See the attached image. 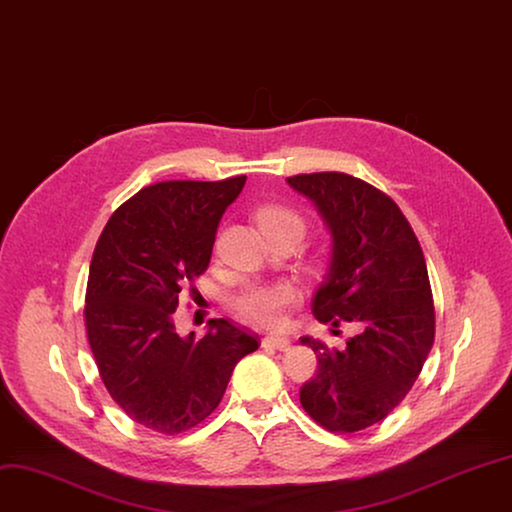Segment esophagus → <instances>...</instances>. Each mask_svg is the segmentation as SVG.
<instances>
[{"mask_svg": "<svg viewBox=\"0 0 512 512\" xmlns=\"http://www.w3.org/2000/svg\"><path fill=\"white\" fill-rule=\"evenodd\" d=\"M261 346L263 348H276V350H287L291 346V342L287 337L282 335H266L261 339Z\"/></svg>", "mask_w": 512, "mask_h": 512, "instance_id": "obj_1", "label": "esophagus"}]
</instances>
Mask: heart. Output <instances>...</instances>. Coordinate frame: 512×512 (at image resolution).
Wrapping results in <instances>:
<instances>
[{
	"label": "heart",
	"instance_id": "b5f03b06",
	"mask_svg": "<svg viewBox=\"0 0 512 512\" xmlns=\"http://www.w3.org/2000/svg\"><path fill=\"white\" fill-rule=\"evenodd\" d=\"M257 223L266 236L280 232L304 234V217L285 204H266L257 211ZM299 291L291 282H249L230 297L232 310L259 327H282L287 312L299 304Z\"/></svg>",
	"mask_w": 512,
	"mask_h": 512
}]
</instances>
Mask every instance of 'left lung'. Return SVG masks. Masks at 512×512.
Wrapping results in <instances>:
<instances>
[{
	"instance_id": "obj_1",
	"label": "left lung",
	"mask_w": 512,
	"mask_h": 512,
	"mask_svg": "<svg viewBox=\"0 0 512 512\" xmlns=\"http://www.w3.org/2000/svg\"><path fill=\"white\" fill-rule=\"evenodd\" d=\"M329 225V276L312 299L316 320L352 323L344 350L301 337L318 369L299 390L301 407L331 432H358L399 405L434 344V304L422 246L396 202L346 173L287 179Z\"/></svg>"
}]
</instances>
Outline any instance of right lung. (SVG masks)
I'll list each match as a JSON object with an SVG mask.
<instances>
[{"label":"right lung","instance_id":"right-lung-1","mask_svg":"<svg viewBox=\"0 0 512 512\" xmlns=\"http://www.w3.org/2000/svg\"><path fill=\"white\" fill-rule=\"evenodd\" d=\"M246 177L162 181L116 208L94 246L84 323L101 380L132 422L160 434L211 415L242 356L259 337L227 318L202 339L179 337L181 287L211 263L217 225Z\"/></svg>","mask_w":512,"mask_h":512}]
</instances>
